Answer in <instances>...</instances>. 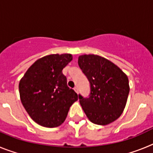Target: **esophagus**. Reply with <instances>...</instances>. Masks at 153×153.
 <instances>
[{
  "label": "esophagus",
  "mask_w": 153,
  "mask_h": 153,
  "mask_svg": "<svg viewBox=\"0 0 153 153\" xmlns=\"http://www.w3.org/2000/svg\"><path fill=\"white\" fill-rule=\"evenodd\" d=\"M74 90H75L76 93H78V88H77V86H75V87H74Z\"/></svg>",
  "instance_id": "1"
}]
</instances>
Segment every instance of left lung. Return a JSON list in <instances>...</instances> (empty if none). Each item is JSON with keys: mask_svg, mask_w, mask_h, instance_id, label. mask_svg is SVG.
Masks as SVG:
<instances>
[{"mask_svg": "<svg viewBox=\"0 0 153 153\" xmlns=\"http://www.w3.org/2000/svg\"><path fill=\"white\" fill-rule=\"evenodd\" d=\"M78 64L90 82L88 97L79 94V103L93 123L107 125L123 113L129 93L127 76L111 61L97 55H82Z\"/></svg>", "mask_w": 153, "mask_h": 153, "instance_id": "obj_1", "label": "left lung"}]
</instances>
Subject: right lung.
<instances>
[{
    "instance_id": "add662e5",
    "label": "right lung",
    "mask_w": 153,
    "mask_h": 153,
    "mask_svg": "<svg viewBox=\"0 0 153 153\" xmlns=\"http://www.w3.org/2000/svg\"><path fill=\"white\" fill-rule=\"evenodd\" d=\"M72 60V55L68 53L44 56L28 69L20 81L23 106L31 119L42 126L53 128L61 125L70 107L78 100L62 72Z\"/></svg>"
}]
</instances>
